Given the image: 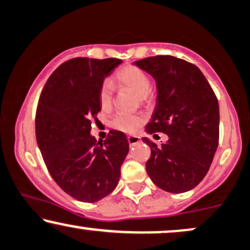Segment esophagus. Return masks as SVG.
Returning a JSON list of instances; mask_svg holds the SVG:
<instances>
[{"instance_id":"1","label":"esophagus","mask_w":250,"mask_h":250,"mask_svg":"<svg viewBox=\"0 0 250 250\" xmlns=\"http://www.w3.org/2000/svg\"><path fill=\"white\" fill-rule=\"evenodd\" d=\"M139 141H141V138L137 137V136H128V142L129 144H130V146L137 144Z\"/></svg>"}]
</instances>
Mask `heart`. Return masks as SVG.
<instances>
[{"mask_svg":"<svg viewBox=\"0 0 250 250\" xmlns=\"http://www.w3.org/2000/svg\"><path fill=\"white\" fill-rule=\"evenodd\" d=\"M116 81L125 88L134 91L137 95L139 103L147 104L152 101L153 95L149 90V78L145 72L136 66L128 65L122 67L116 73ZM113 102V85L109 81H105L99 90V104L104 111H108L112 107ZM143 114H116L111 120V127L123 132H135L144 122Z\"/></svg>","mask_w":250,"mask_h":250,"instance_id":"b5f03b06","label":"heart"}]
</instances>
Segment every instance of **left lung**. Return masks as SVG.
I'll list each match as a JSON object with an SVG mask.
<instances>
[{
  "label": "left lung",
  "instance_id": "8db88e82",
  "mask_svg": "<svg viewBox=\"0 0 250 250\" xmlns=\"http://www.w3.org/2000/svg\"><path fill=\"white\" fill-rule=\"evenodd\" d=\"M134 64L154 78L156 106L145 130L168 135L151 147L146 171L152 182L170 193L194 188L210 168L219 138V107L215 92L197 66L172 56L147 57Z\"/></svg>",
  "mask_w": 250,
  "mask_h": 250
}]
</instances>
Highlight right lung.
Here are the masks:
<instances>
[{
  "instance_id": "1",
  "label": "right lung",
  "mask_w": 250,
  "mask_h": 250,
  "mask_svg": "<svg viewBox=\"0 0 250 250\" xmlns=\"http://www.w3.org/2000/svg\"><path fill=\"white\" fill-rule=\"evenodd\" d=\"M122 61L73 58L50 75L35 116L36 142L46 168L62 191L76 200L96 202L118 185L129 151L121 131L104 143L91 136V119L101 111L104 79Z\"/></svg>"
}]
</instances>
